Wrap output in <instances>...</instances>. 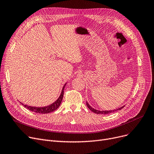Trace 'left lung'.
<instances>
[{"label": "left lung", "mask_w": 154, "mask_h": 154, "mask_svg": "<svg viewBox=\"0 0 154 154\" xmlns=\"http://www.w3.org/2000/svg\"><path fill=\"white\" fill-rule=\"evenodd\" d=\"M86 104H87V107L88 109H89L92 112H93L94 113H95V114H111V113H113V112H114L117 111V110H121V109H123L124 107V106H122V107H121L118 108V109H115V110H102V111H101V110H96V109L92 108L90 106V105L88 104V103L87 102H86Z\"/></svg>", "instance_id": "8db88e82"}]
</instances>
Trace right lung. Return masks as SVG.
Masks as SVG:
<instances>
[{
	"instance_id": "add662e5",
	"label": "right lung",
	"mask_w": 154,
	"mask_h": 154,
	"mask_svg": "<svg viewBox=\"0 0 154 154\" xmlns=\"http://www.w3.org/2000/svg\"><path fill=\"white\" fill-rule=\"evenodd\" d=\"M67 83L65 84V85H63L60 95L59 97V98L57 99V100H55L54 103H52V104L49 105L48 106H45V107H32V106H27V105H24L23 103L20 102L22 105H23V107H25L26 109L30 110V111L34 112L35 113H38V114H48V113L52 112L54 110H55L57 109H58V107L60 106V103L62 102V99H63V91H64V88L66 87Z\"/></svg>"
}]
</instances>
